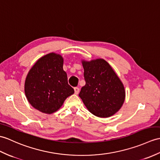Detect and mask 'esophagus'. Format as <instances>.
<instances>
[{
  "instance_id": "esophagus-1",
  "label": "esophagus",
  "mask_w": 160,
  "mask_h": 160,
  "mask_svg": "<svg viewBox=\"0 0 160 160\" xmlns=\"http://www.w3.org/2000/svg\"><path fill=\"white\" fill-rule=\"evenodd\" d=\"M74 92H75V94L78 95V94L79 93V92H80V89L78 88V87L74 88Z\"/></svg>"
}]
</instances>
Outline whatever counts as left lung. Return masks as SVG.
<instances>
[{
	"instance_id": "obj_1",
	"label": "left lung",
	"mask_w": 160,
	"mask_h": 160,
	"mask_svg": "<svg viewBox=\"0 0 160 160\" xmlns=\"http://www.w3.org/2000/svg\"><path fill=\"white\" fill-rule=\"evenodd\" d=\"M86 84L79 97L87 110L95 116H113L123 105L125 90L122 81L112 67L103 58L81 60Z\"/></svg>"
}]
</instances>
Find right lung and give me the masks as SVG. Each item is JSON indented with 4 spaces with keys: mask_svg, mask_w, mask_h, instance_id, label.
I'll return each mask as SVG.
<instances>
[{
    "mask_svg": "<svg viewBox=\"0 0 160 160\" xmlns=\"http://www.w3.org/2000/svg\"><path fill=\"white\" fill-rule=\"evenodd\" d=\"M63 61L61 54H47L36 61L26 77L24 92L28 102L43 113L55 112L74 93L63 70Z\"/></svg>",
    "mask_w": 160,
    "mask_h": 160,
    "instance_id": "add662e5",
    "label": "right lung"
}]
</instances>
